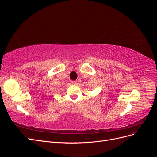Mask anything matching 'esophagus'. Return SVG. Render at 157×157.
<instances>
[{
  "label": "esophagus",
  "mask_w": 157,
  "mask_h": 157,
  "mask_svg": "<svg viewBox=\"0 0 157 157\" xmlns=\"http://www.w3.org/2000/svg\"><path fill=\"white\" fill-rule=\"evenodd\" d=\"M72 84L73 85H77V80H74V81H72Z\"/></svg>",
  "instance_id": "34e87169"
}]
</instances>
